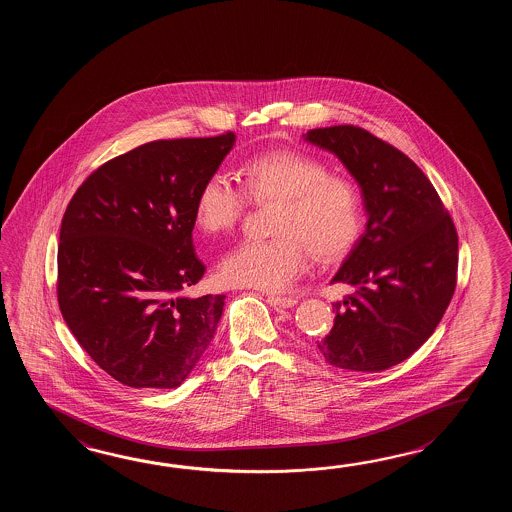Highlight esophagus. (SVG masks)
I'll use <instances>...</instances> for the list:
<instances>
[{
  "mask_svg": "<svg viewBox=\"0 0 512 512\" xmlns=\"http://www.w3.org/2000/svg\"><path fill=\"white\" fill-rule=\"evenodd\" d=\"M267 300H269L274 307H283V309H289V307H294V305L298 304L296 298H291V296H276V294H269Z\"/></svg>",
  "mask_w": 512,
  "mask_h": 512,
  "instance_id": "obj_1",
  "label": "esophagus"
}]
</instances>
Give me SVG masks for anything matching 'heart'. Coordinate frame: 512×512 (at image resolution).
I'll return each instance as SVG.
<instances>
[{"label": "heart", "instance_id": "1", "mask_svg": "<svg viewBox=\"0 0 512 512\" xmlns=\"http://www.w3.org/2000/svg\"><path fill=\"white\" fill-rule=\"evenodd\" d=\"M241 194L229 177L212 174L199 188L194 218L207 234L234 229L252 203H276L267 241H243L219 261V278L236 287L278 293L293 285L309 265L344 256L359 238L362 214L355 188L313 155L263 153L243 164Z\"/></svg>", "mask_w": 512, "mask_h": 512}]
</instances>
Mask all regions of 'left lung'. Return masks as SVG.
<instances>
[{"label": "left lung", "mask_w": 512, "mask_h": 512, "mask_svg": "<svg viewBox=\"0 0 512 512\" xmlns=\"http://www.w3.org/2000/svg\"><path fill=\"white\" fill-rule=\"evenodd\" d=\"M357 181L366 230L331 283L355 294L335 302V324L316 340L342 370L382 371L421 348L456 289L457 232L434 186L403 152L357 126L307 131Z\"/></svg>", "instance_id": "1"}]
</instances>
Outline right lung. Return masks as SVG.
Here are the masks:
<instances>
[{"label": "right lung", "instance_id": "add662e5", "mask_svg": "<svg viewBox=\"0 0 512 512\" xmlns=\"http://www.w3.org/2000/svg\"><path fill=\"white\" fill-rule=\"evenodd\" d=\"M236 135L142 144L87 177L67 205L58 304L78 344L115 381L177 388L216 335L225 294L190 298L205 265L192 230L199 188Z\"/></svg>", "mask_w": 512, "mask_h": 512}]
</instances>
